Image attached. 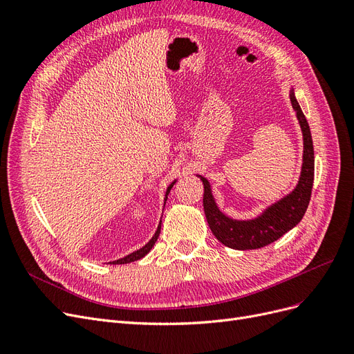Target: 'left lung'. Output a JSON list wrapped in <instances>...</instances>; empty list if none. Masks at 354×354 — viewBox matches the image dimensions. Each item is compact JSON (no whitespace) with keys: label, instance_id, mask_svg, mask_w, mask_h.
Wrapping results in <instances>:
<instances>
[{"label":"left lung","instance_id":"1","mask_svg":"<svg viewBox=\"0 0 354 354\" xmlns=\"http://www.w3.org/2000/svg\"><path fill=\"white\" fill-rule=\"evenodd\" d=\"M289 97H291L292 108L297 112L304 138L301 177H299L298 185L291 195L285 196L270 208H267L259 218L250 221H234L220 212L211 195L209 183L201 177L203 183V211H205L209 229L212 230L214 236L229 248L242 251L263 248V246L277 241L286 232L297 226L307 211L315 180L313 140L308 122L301 108H299L294 91H291Z\"/></svg>","mask_w":354,"mask_h":354}]
</instances>
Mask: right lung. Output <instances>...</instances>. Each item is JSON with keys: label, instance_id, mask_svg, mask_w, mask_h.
Returning <instances> with one entry per match:
<instances>
[{"label": "right lung", "instance_id": "right-lung-1", "mask_svg": "<svg viewBox=\"0 0 354 354\" xmlns=\"http://www.w3.org/2000/svg\"><path fill=\"white\" fill-rule=\"evenodd\" d=\"M174 185V183H173ZM173 185H171L169 187H168V190H167V195L169 194V190H171V187H173ZM159 233H160V224H159V227H158V230H156V233H155V236L149 241L142 250H138V251H136V252H133V254H130V255H127V257H124V259H121V260H116V261H113V264H127V263H131V261H137V260H140V259H143V257L152 250V246L155 245V242L158 241V236H159Z\"/></svg>", "mask_w": 354, "mask_h": 354}]
</instances>
